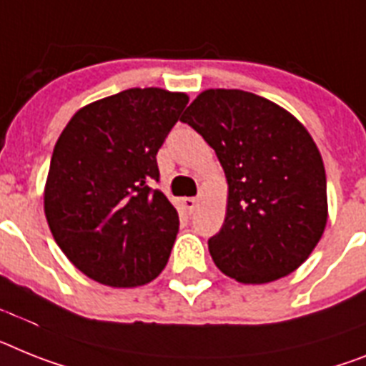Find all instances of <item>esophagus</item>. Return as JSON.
I'll return each mask as SVG.
<instances>
[{
    "instance_id": "1",
    "label": "esophagus",
    "mask_w": 366,
    "mask_h": 366,
    "mask_svg": "<svg viewBox=\"0 0 366 366\" xmlns=\"http://www.w3.org/2000/svg\"><path fill=\"white\" fill-rule=\"evenodd\" d=\"M182 204H184V208L189 212V214H193V212H195V208L199 207V201L195 197H184Z\"/></svg>"
}]
</instances>
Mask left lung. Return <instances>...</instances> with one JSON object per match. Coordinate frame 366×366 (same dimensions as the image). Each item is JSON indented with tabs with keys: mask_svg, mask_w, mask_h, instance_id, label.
Instances as JSON below:
<instances>
[{
	"mask_svg": "<svg viewBox=\"0 0 366 366\" xmlns=\"http://www.w3.org/2000/svg\"><path fill=\"white\" fill-rule=\"evenodd\" d=\"M180 121L216 150L229 182L225 223L208 240L217 268L260 285L302 266L327 221L324 162L309 132L238 89H208Z\"/></svg>",
	"mask_w": 366,
	"mask_h": 366,
	"instance_id": "8db88e82",
	"label": "left lung"
}]
</instances>
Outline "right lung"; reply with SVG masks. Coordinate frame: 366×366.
<instances>
[{
	"mask_svg": "<svg viewBox=\"0 0 366 366\" xmlns=\"http://www.w3.org/2000/svg\"><path fill=\"white\" fill-rule=\"evenodd\" d=\"M184 93L126 89L81 107L55 143L44 212L55 242L87 277L139 287L165 268L178 212L156 189L159 147Z\"/></svg>",
	"mask_w": 366,
	"mask_h": 366,
	"instance_id": "add662e5",
	"label": "right lung"
}]
</instances>
